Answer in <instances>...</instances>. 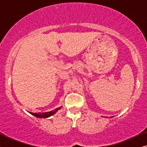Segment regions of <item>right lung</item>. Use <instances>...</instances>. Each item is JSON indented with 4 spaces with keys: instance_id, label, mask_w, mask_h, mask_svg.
<instances>
[{
    "instance_id": "add662e5",
    "label": "right lung",
    "mask_w": 147,
    "mask_h": 147,
    "mask_svg": "<svg viewBox=\"0 0 147 147\" xmlns=\"http://www.w3.org/2000/svg\"><path fill=\"white\" fill-rule=\"evenodd\" d=\"M61 108H62V106H60V107L55 108V109L51 110V111L47 112H43V113H33V112H29L31 114H32V115L35 116V117H37V118H49V117H50V116H51L52 115H53V114H55L56 112H57L59 110L61 109Z\"/></svg>"
}]
</instances>
